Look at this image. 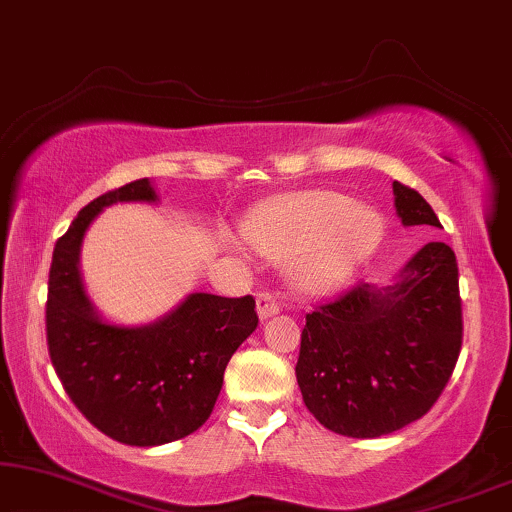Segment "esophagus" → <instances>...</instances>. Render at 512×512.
Instances as JSON below:
<instances>
[{"label": "esophagus", "mask_w": 512, "mask_h": 512, "mask_svg": "<svg viewBox=\"0 0 512 512\" xmlns=\"http://www.w3.org/2000/svg\"><path fill=\"white\" fill-rule=\"evenodd\" d=\"M256 312L261 319L275 317L279 312V300L272 296V293H261V296L256 298Z\"/></svg>", "instance_id": "esophagus-1"}]
</instances>
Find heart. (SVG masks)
<instances>
[{
  "instance_id": "heart-1",
  "label": "heart",
  "mask_w": 512,
  "mask_h": 512,
  "mask_svg": "<svg viewBox=\"0 0 512 512\" xmlns=\"http://www.w3.org/2000/svg\"><path fill=\"white\" fill-rule=\"evenodd\" d=\"M254 247L272 258H293V284L319 296L354 275L382 240L375 207L335 191H298L272 202L247 226Z\"/></svg>"
}]
</instances>
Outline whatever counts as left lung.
Returning a JSON list of instances; mask_svg holds the SVG:
<instances>
[{
    "instance_id": "obj_1",
    "label": "left lung",
    "mask_w": 512,
    "mask_h": 512,
    "mask_svg": "<svg viewBox=\"0 0 512 512\" xmlns=\"http://www.w3.org/2000/svg\"><path fill=\"white\" fill-rule=\"evenodd\" d=\"M403 226H436L429 202L394 181ZM461 349L459 270L429 242L377 289L356 284L305 317L296 377L307 410L349 438H380L417 422L443 394Z\"/></svg>"
}]
</instances>
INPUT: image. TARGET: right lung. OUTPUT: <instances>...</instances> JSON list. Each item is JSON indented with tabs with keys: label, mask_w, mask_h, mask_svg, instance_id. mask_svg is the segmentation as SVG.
Returning a JSON list of instances; mask_svg holds the SVG:
<instances>
[{
	"label": "right lung",
	"mask_w": 512,
	"mask_h": 512,
	"mask_svg": "<svg viewBox=\"0 0 512 512\" xmlns=\"http://www.w3.org/2000/svg\"><path fill=\"white\" fill-rule=\"evenodd\" d=\"M116 202L158 205V193L149 179L104 193L55 242L48 354L90 424L123 445L156 447L191 436L212 415L230 356L258 326L256 303L251 296L188 293L151 324L104 319L83 284L81 247L90 223Z\"/></svg>",
	"instance_id": "obj_1"
}]
</instances>
